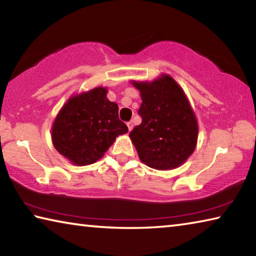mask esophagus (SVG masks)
I'll return each instance as SVG.
<instances>
[{
    "mask_svg": "<svg viewBox=\"0 0 256 256\" xmlns=\"http://www.w3.org/2000/svg\"><path fill=\"white\" fill-rule=\"evenodd\" d=\"M128 131H132L133 130V126H134V124H133V122L132 120H130V122H128Z\"/></svg>",
    "mask_w": 256,
    "mask_h": 256,
    "instance_id": "obj_1",
    "label": "esophagus"
}]
</instances>
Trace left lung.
Returning a JSON list of instances; mask_svg holds the SVG:
<instances>
[{"instance_id":"left-lung-1","label":"left lung","mask_w":256,"mask_h":256,"mask_svg":"<svg viewBox=\"0 0 256 256\" xmlns=\"http://www.w3.org/2000/svg\"><path fill=\"white\" fill-rule=\"evenodd\" d=\"M131 84L142 99V123L130 133L138 158L154 170H175L194 152L198 134L196 116L184 90L168 74Z\"/></svg>"}]
</instances>
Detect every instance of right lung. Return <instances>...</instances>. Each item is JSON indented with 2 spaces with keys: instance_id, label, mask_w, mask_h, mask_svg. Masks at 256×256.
Segmentation results:
<instances>
[{
  "instance_id": "obj_1",
  "label": "right lung",
  "mask_w": 256,
  "mask_h": 256,
  "mask_svg": "<svg viewBox=\"0 0 256 256\" xmlns=\"http://www.w3.org/2000/svg\"><path fill=\"white\" fill-rule=\"evenodd\" d=\"M106 94L105 86L73 94L56 115L52 142L73 164L86 166L96 162L116 138L128 131L118 118V105L108 100Z\"/></svg>"
}]
</instances>
